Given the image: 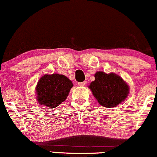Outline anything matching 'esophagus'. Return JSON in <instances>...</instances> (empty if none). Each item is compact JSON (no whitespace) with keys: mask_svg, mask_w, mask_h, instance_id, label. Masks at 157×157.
<instances>
[{"mask_svg":"<svg viewBox=\"0 0 157 157\" xmlns=\"http://www.w3.org/2000/svg\"><path fill=\"white\" fill-rule=\"evenodd\" d=\"M86 85V82H78V86H84Z\"/></svg>","mask_w":157,"mask_h":157,"instance_id":"34e87169","label":"esophagus"}]
</instances>
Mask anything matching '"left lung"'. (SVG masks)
Listing matches in <instances>:
<instances>
[{
	"mask_svg": "<svg viewBox=\"0 0 157 157\" xmlns=\"http://www.w3.org/2000/svg\"><path fill=\"white\" fill-rule=\"evenodd\" d=\"M94 77L95 80L90 84L89 89L101 105L115 107L127 97L129 88L120 76L97 71Z\"/></svg>",
	"mask_w": 157,
	"mask_h": 157,
	"instance_id": "left-lung-1",
	"label": "left lung"
}]
</instances>
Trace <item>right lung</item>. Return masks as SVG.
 <instances>
[{
	"instance_id": "1",
	"label": "right lung",
	"mask_w": 157,
	"mask_h": 157,
	"mask_svg": "<svg viewBox=\"0 0 157 157\" xmlns=\"http://www.w3.org/2000/svg\"><path fill=\"white\" fill-rule=\"evenodd\" d=\"M72 86V82L63 75H44L36 87L37 101L43 106L53 109L57 107L66 100Z\"/></svg>"
}]
</instances>
